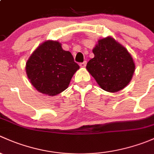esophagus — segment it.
I'll return each mask as SVG.
<instances>
[{"label":"esophagus","mask_w":154,"mask_h":154,"mask_svg":"<svg viewBox=\"0 0 154 154\" xmlns=\"http://www.w3.org/2000/svg\"><path fill=\"white\" fill-rule=\"evenodd\" d=\"M86 64H87V61H84V62L80 63V64H79V65H80V66H82V67H85Z\"/></svg>","instance_id":"esophagus-1"}]
</instances>
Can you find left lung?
<instances>
[{
  "label": "left lung",
  "mask_w": 154,
  "mask_h": 154,
  "mask_svg": "<svg viewBox=\"0 0 154 154\" xmlns=\"http://www.w3.org/2000/svg\"><path fill=\"white\" fill-rule=\"evenodd\" d=\"M93 53L94 58L88 61L86 68L103 90L115 93L128 85L135 64L123 46L107 37L99 41Z\"/></svg>",
  "instance_id": "8db88e82"
}]
</instances>
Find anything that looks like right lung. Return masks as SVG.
<instances>
[{
  "mask_svg": "<svg viewBox=\"0 0 154 154\" xmlns=\"http://www.w3.org/2000/svg\"><path fill=\"white\" fill-rule=\"evenodd\" d=\"M79 69L72 54L61 44L47 41L41 44L26 62V71L32 85L39 92L55 96L68 88L72 75Z\"/></svg>",
  "mask_w": 154,
  "mask_h": 154,
  "instance_id": "right-lung-1",
  "label": "right lung"
}]
</instances>
